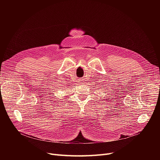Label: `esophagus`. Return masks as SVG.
I'll list each match as a JSON object with an SVG mask.
<instances>
[{
	"label": "esophagus",
	"mask_w": 160,
	"mask_h": 160,
	"mask_svg": "<svg viewBox=\"0 0 160 160\" xmlns=\"http://www.w3.org/2000/svg\"><path fill=\"white\" fill-rule=\"evenodd\" d=\"M78 83H79V84H82V83H84V82H83V80H79V82H78Z\"/></svg>",
	"instance_id": "1"
}]
</instances>
